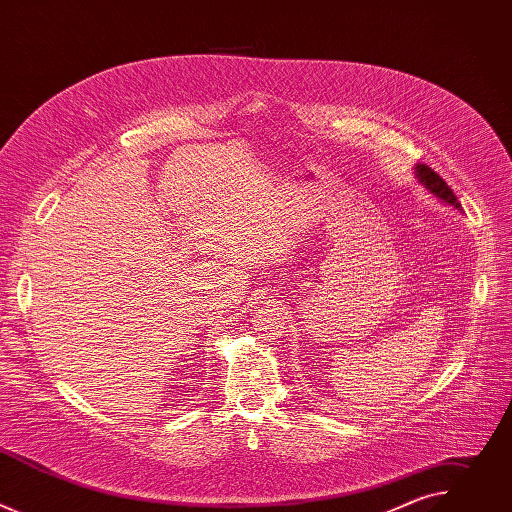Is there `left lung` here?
<instances>
[{"label":"left lung","instance_id":"1","mask_svg":"<svg viewBox=\"0 0 512 512\" xmlns=\"http://www.w3.org/2000/svg\"><path fill=\"white\" fill-rule=\"evenodd\" d=\"M415 178H417V182H419L427 192H431L437 200H442L444 204H448V206L460 210V202H458L456 194L452 192V188L444 182V178H442L440 174H435L429 166L417 164V166H415Z\"/></svg>","mask_w":512,"mask_h":512}]
</instances>
